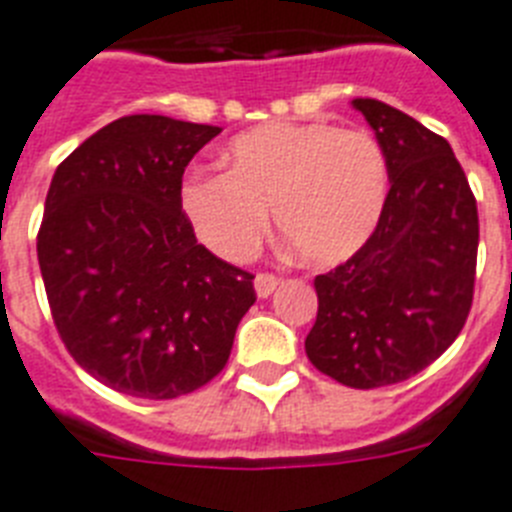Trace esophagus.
Returning a JSON list of instances; mask_svg holds the SVG:
<instances>
[{
  "label": "esophagus",
  "mask_w": 512,
  "mask_h": 512,
  "mask_svg": "<svg viewBox=\"0 0 512 512\" xmlns=\"http://www.w3.org/2000/svg\"><path fill=\"white\" fill-rule=\"evenodd\" d=\"M278 286H281V278L273 276V273H257L255 276V291L260 299H268Z\"/></svg>",
  "instance_id": "34e87169"
}]
</instances>
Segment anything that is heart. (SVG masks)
Returning <instances> with one entry per match:
<instances>
[{"label": "heart", "mask_w": 512, "mask_h": 512, "mask_svg": "<svg viewBox=\"0 0 512 512\" xmlns=\"http://www.w3.org/2000/svg\"><path fill=\"white\" fill-rule=\"evenodd\" d=\"M229 171L192 169L182 208L213 252L242 263L273 221L296 255L338 265L364 247L388 203V156L364 130L263 124L226 148Z\"/></svg>", "instance_id": "b5f03b06"}]
</instances>
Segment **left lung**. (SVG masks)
<instances>
[{
    "label": "left lung",
    "instance_id": "1",
    "mask_svg": "<svg viewBox=\"0 0 512 512\" xmlns=\"http://www.w3.org/2000/svg\"><path fill=\"white\" fill-rule=\"evenodd\" d=\"M388 156L390 192L364 247L315 278L304 349L322 375L369 390L409 380L458 338L474 302L479 213L445 137L354 98Z\"/></svg>",
    "mask_w": 512,
    "mask_h": 512
}]
</instances>
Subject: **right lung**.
Segmentation results:
<instances>
[{"instance_id":"right-lung-1","label":"right lung","mask_w":512,"mask_h":512,"mask_svg":"<svg viewBox=\"0 0 512 512\" xmlns=\"http://www.w3.org/2000/svg\"><path fill=\"white\" fill-rule=\"evenodd\" d=\"M221 127L161 114L106 124L54 171L38 231L51 317L85 372L169 401L226 367L252 273L197 244L182 176Z\"/></svg>"}]
</instances>
